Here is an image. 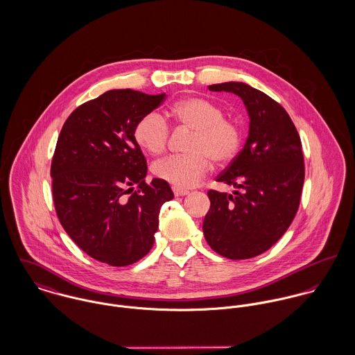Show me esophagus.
Listing matches in <instances>:
<instances>
[{"label": "esophagus", "instance_id": "obj_1", "mask_svg": "<svg viewBox=\"0 0 355 355\" xmlns=\"http://www.w3.org/2000/svg\"><path fill=\"white\" fill-rule=\"evenodd\" d=\"M172 190H173V194H175L176 197H184V196H187V194H189V191H187V190H183V189L173 187Z\"/></svg>", "mask_w": 355, "mask_h": 355}]
</instances>
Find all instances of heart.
Returning a JSON list of instances; mask_svg holds the SVG:
<instances>
[{
  "instance_id": "1",
  "label": "heart",
  "mask_w": 355,
  "mask_h": 355,
  "mask_svg": "<svg viewBox=\"0 0 355 355\" xmlns=\"http://www.w3.org/2000/svg\"><path fill=\"white\" fill-rule=\"evenodd\" d=\"M168 116L182 127L193 131L187 152L169 155L153 165V173L179 189L196 186L211 168V159L224 165L231 162L241 150V127L224 117V110L205 98L189 97L175 102ZM137 144L150 154L164 152L169 139V127L157 113H148L134 130Z\"/></svg>"
}]
</instances>
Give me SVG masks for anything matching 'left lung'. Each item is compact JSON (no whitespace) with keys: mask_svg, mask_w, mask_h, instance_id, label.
<instances>
[{"mask_svg":"<svg viewBox=\"0 0 355 355\" xmlns=\"http://www.w3.org/2000/svg\"><path fill=\"white\" fill-rule=\"evenodd\" d=\"M242 98L250 124L248 141L217 182L234 194L209 190L203 235L216 253L248 259L270 249L293 223L301 202L304 165L300 134L286 109L242 82L209 86Z\"/></svg>","mask_w":355,"mask_h":355,"instance_id":"1","label":"left lung"}]
</instances>
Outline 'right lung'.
<instances>
[{
	"label": "right lung",
	"mask_w": 355,
	"mask_h": 355,
	"mask_svg": "<svg viewBox=\"0 0 355 355\" xmlns=\"http://www.w3.org/2000/svg\"><path fill=\"white\" fill-rule=\"evenodd\" d=\"M164 100V93L109 90L78 106L58 135L51 168L57 217L103 263L127 266L149 253L159 209L173 198L166 182L146 183V158L134 138L141 117Z\"/></svg>",
	"instance_id": "right-lung-1"
}]
</instances>
